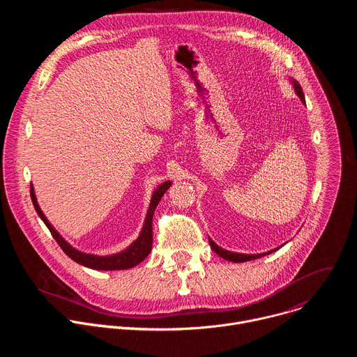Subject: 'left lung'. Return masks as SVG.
Here are the masks:
<instances>
[{"instance_id":"1","label":"left lung","mask_w":357,"mask_h":357,"mask_svg":"<svg viewBox=\"0 0 357 357\" xmlns=\"http://www.w3.org/2000/svg\"><path fill=\"white\" fill-rule=\"evenodd\" d=\"M289 83L292 84L294 91L296 93V96L301 98L302 105H305V96H303V91H302L299 83H298L295 79H292V77H289ZM209 243H211V248L218 254V256H220L222 259H225V260H227V261H231V263H244V261H250V260H256V259L264 257V256H267V254H270V252L275 251L277 248H280V247H277V248H274V250H270V251L261 252V254H243V252H234V251L225 250V248L219 247L212 238H209Z\"/></svg>"}]
</instances>
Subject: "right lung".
Wrapping results in <instances>:
<instances>
[{
  "mask_svg": "<svg viewBox=\"0 0 357 357\" xmlns=\"http://www.w3.org/2000/svg\"><path fill=\"white\" fill-rule=\"evenodd\" d=\"M171 185H172L171 181H165L160 186H157V189L154 192H152L149 206H148V211L145 215V220H144V225H142V229H141L138 237L127 248H124L119 252H114V254H109V256H97V254L84 252V251L75 248L72 244H69L61 236V233L52 226V223L46 219L45 213L39 208L32 183H31V199H32L33 208H35L38 216L46 225L49 231L52 233L54 238L58 241V244L65 251L66 256H69L77 264L84 266L91 270L114 271V270H128V268L138 266L141 261L145 260V257L151 252V248H152V218H154V212L158 206L161 197L169 189Z\"/></svg>",
  "mask_w": 357,
  "mask_h": 357,
  "instance_id": "1",
  "label": "right lung"
}]
</instances>
